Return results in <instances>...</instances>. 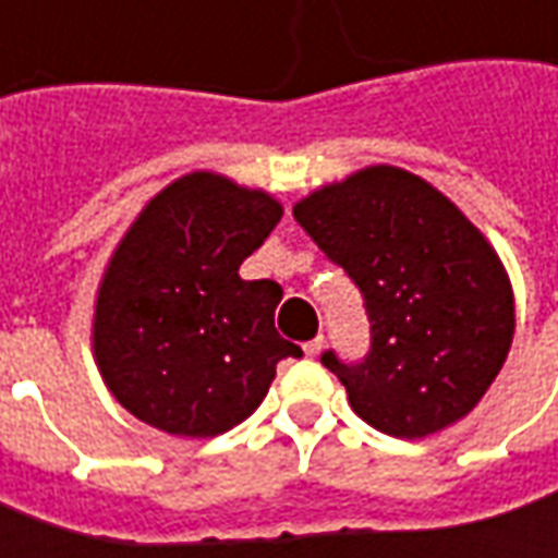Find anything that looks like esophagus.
<instances>
[{
    "label": "esophagus",
    "mask_w": 558,
    "mask_h": 558,
    "mask_svg": "<svg viewBox=\"0 0 558 558\" xmlns=\"http://www.w3.org/2000/svg\"><path fill=\"white\" fill-rule=\"evenodd\" d=\"M322 345H325V340H322V337H316V340H310V343H303V352H306L310 359H316L318 352H322Z\"/></svg>",
    "instance_id": "1"
}]
</instances>
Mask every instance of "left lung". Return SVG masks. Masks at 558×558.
I'll use <instances>...</instances> for the list:
<instances>
[{"label": "left lung", "mask_w": 558, "mask_h": 558, "mask_svg": "<svg viewBox=\"0 0 558 558\" xmlns=\"http://www.w3.org/2000/svg\"><path fill=\"white\" fill-rule=\"evenodd\" d=\"M294 218L361 288L367 359L322 364L376 432L418 440L456 425L505 367L513 286L483 230L434 184L389 163L294 203Z\"/></svg>", "instance_id": "obj_1"}]
</instances>
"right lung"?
<instances>
[{
  "label": "right lung",
  "mask_w": 558,
  "mask_h": 558,
  "mask_svg": "<svg viewBox=\"0 0 558 558\" xmlns=\"http://www.w3.org/2000/svg\"><path fill=\"white\" fill-rule=\"evenodd\" d=\"M282 218L264 187L197 169L148 199L114 245L94 301V361L114 401L175 437L230 432L301 359L272 325L282 288L240 264Z\"/></svg>",
  "instance_id": "obj_1"
}]
</instances>
